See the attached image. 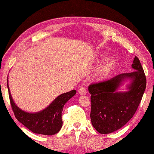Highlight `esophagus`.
<instances>
[{
    "instance_id": "obj_1",
    "label": "esophagus",
    "mask_w": 154,
    "mask_h": 154,
    "mask_svg": "<svg viewBox=\"0 0 154 154\" xmlns=\"http://www.w3.org/2000/svg\"><path fill=\"white\" fill-rule=\"evenodd\" d=\"M79 93H80V94H81V95H85V94L87 93V90L85 88L81 87L79 89Z\"/></svg>"
}]
</instances>
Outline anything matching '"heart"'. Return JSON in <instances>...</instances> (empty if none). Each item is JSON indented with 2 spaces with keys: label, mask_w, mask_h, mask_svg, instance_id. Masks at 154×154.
<instances>
[{
  "label": "heart",
  "mask_w": 154,
  "mask_h": 154,
  "mask_svg": "<svg viewBox=\"0 0 154 154\" xmlns=\"http://www.w3.org/2000/svg\"><path fill=\"white\" fill-rule=\"evenodd\" d=\"M113 62H114L113 60L111 58L106 61L105 63H103V65L100 68L99 71H98L97 73L98 76H99L100 78H104V77H106V75L109 74L110 69L112 66Z\"/></svg>",
  "instance_id": "1"
}]
</instances>
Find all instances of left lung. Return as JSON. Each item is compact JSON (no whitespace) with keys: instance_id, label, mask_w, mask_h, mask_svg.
<instances>
[{"instance_id":"8db88e82","label":"left lung","mask_w":154,"mask_h":154,"mask_svg":"<svg viewBox=\"0 0 154 154\" xmlns=\"http://www.w3.org/2000/svg\"><path fill=\"white\" fill-rule=\"evenodd\" d=\"M132 67L135 71L89 86L91 94V123L100 134H106L120 129L132 119L138 109L146 89V77L136 56ZM126 79L132 80L129 91L116 92L121 83Z\"/></svg>"}]
</instances>
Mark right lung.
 Segmentation results:
<instances>
[{"label":"right lung","mask_w":154,"mask_h":154,"mask_svg":"<svg viewBox=\"0 0 154 154\" xmlns=\"http://www.w3.org/2000/svg\"><path fill=\"white\" fill-rule=\"evenodd\" d=\"M7 87L11 105L16 119L32 132L48 136L54 135L60 131L63 124L61 113L63 106L77 92L75 90H72L61 94L46 109L39 112L29 113L20 109L16 105L12 99L8 83Z\"/></svg>","instance_id":"1"}]
</instances>
